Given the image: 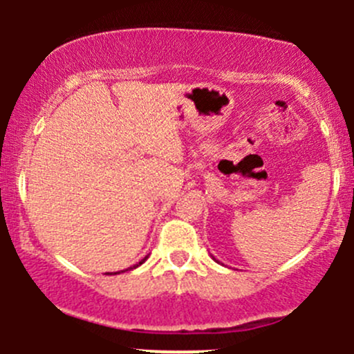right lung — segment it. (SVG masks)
<instances>
[{
    "label": "right lung",
    "mask_w": 354,
    "mask_h": 354,
    "mask_svg": "<svg viewBox=\"0 0 354 354\" xmlns=\"http://www.w3.org/2000/svg\"><path fill=\"white\" fill-rule=\"evenodd\" d=\"M140 263H142V262H140Z\"/></svg>",
    "instance_id": "add662e5"
}]
</instances>
